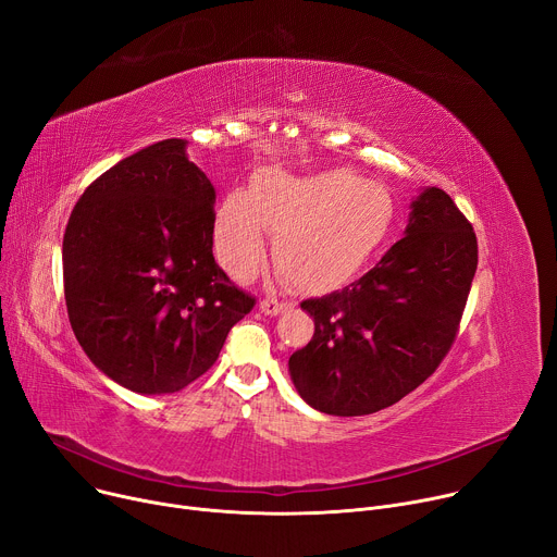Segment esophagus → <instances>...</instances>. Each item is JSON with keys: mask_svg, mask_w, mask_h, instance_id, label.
<instances>
[{"mask_svg": "<svg viewBox=\"0 0 557 557\" xmlns=\"http://www.w3.org/2000/svg\"><path fill=\"white\" fill-rule=\"evenodd\" d=\"M260 309H262L264 315H280L282 311L288 309V305H286V301H277L275 297H264L260 301Z\"/></svg>", "mask_w": 557, "mask_h": 557, "instance_id": "obj_1", "label": "esophagus"}]
</instances>
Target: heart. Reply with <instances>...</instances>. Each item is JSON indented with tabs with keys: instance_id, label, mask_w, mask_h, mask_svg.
I'll use <instances>...</instances> for the list:
<instances>
[{
	"instance_id": "obj_1",
	"label": "heart",
	"mask_w": 557,
	"mask_h": 557,
	"mask_svg": "<svg viewBox=\"0 0 557 557\" xmlns=\"http://www.w3.org/2000/svg\"><path fill=\"white\" fill-rule=\"evenodd\" d=\"M395 220L391 193L352 171L293 177L264 171L246 193H231L215 213L213 244L222 267L250 280L273 235L277 269L299 286L324 288L356 273L386 239Z\"/></svg>"
}]
</instances>
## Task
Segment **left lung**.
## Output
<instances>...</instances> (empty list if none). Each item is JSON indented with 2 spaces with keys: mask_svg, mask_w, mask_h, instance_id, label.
<instances>
[{
  "mask_svg": "<svg viewBox=\"0 0 557 557\" xmlns=\"http://www.w3.org/2000/svg\"><path fill=\"white\" fill-rule=\"evenodd\" d=\"M475 269L471 222L442 188H424L407 235L367 275L299 305L315 333L288 360L297 393L322 413L352 418L416 391L458 335Z\"/></svg>",
  "mask_w": 557,
  "mask_h": 557,
  "instance_id": "obj_1",
  "label": "left lung"
}]
</instances>
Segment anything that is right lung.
Instances as JSON below:
<instances>
[{"mask_svg":"<svg viewBox=\"0 0 557 557\" xmlns=\"http://www.w3.org/2000/svg\"><path fill=\"white\" fill-rule=\"evenodd\" d=\"M215 188L184 139L99 175L64 233V297L90 362L135 393H177L218 360L256 307L213 258Z\"/></svg>","mask_w":557,"mask_h":557,"instance_id":"right-lung-1","label":"right lung"}]
</instances>
